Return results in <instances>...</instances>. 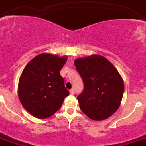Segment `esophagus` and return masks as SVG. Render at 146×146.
Wrapping results in <instances>:
<instances>
[{"label":"esophagus","instance_id":"1","mask_svg":"<svg viewBox=\"0 0 146 146\" xmlns=\"http://www.w3.org/2000/svg\"><path fill=\"white\" fill-rule=\"evenodd\" d=\"M69 93H70V94H74V89H73V88H72V89H71L70 91H69Z\"/></svg>","mask_w":146,"mask_h":146}]
</instances>
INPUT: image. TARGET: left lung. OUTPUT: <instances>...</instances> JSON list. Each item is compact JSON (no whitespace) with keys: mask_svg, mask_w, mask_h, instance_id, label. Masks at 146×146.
I'll use <instances>...</instances> for the list:
<instances>
[{"mask_svg":"<svg viewBox=\"0 0 146 146\" xmlns=\"http://www.w3.org/2000/svg\"><path fill=\"white\" fill-rule=\"evenodd\" d=\"M74 65L84 83L78 96L80 108L91 119L103 120L119 109L124 82L110 61L99 54L78 58Z\"/></svg>","mask_w":146,"mask_h":146,"instance_id":"left-lung-1","label":"left lung"}]
</instances>
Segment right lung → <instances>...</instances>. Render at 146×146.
<instances>
[{
    "instance_id": "add662e5",
    "label": "right lung",
    "mask_w": 146,
    "mask_h": 146,
    "mask_svg": "<svg viewBox=\"0 0 146 146\" xmlns=\"http://www.w3.org/2000/svg\"><path fill=\"white\" fill-rule=\"evenodd\" d=\"M67 59L66 55L42 53L25 66L18 83V98L35 117L46 119L53 115L69 94L60 74Z\"/></svg>"
}]
</instances>
